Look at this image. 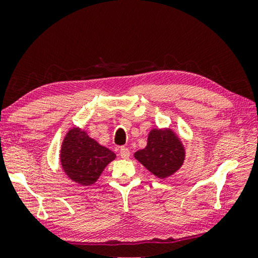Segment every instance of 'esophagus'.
<instances>
[{
	"label": "esophagus",
	"mask_w": 258,
	"mask_h": 258,
	"mask_svg": "<svg viewBox=\"0 0 258 258\" xmlns=\"http://www.w3.org/2000/svg\"><path fill=\"white\" fill-rule=\"evenodd\" d=\"M119 156L122 158H128L130 156V150L126 147L119 148Z\"/></svg>",
	"instance_id": "34e87169"
}]
</instances>
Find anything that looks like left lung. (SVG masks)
I'll return each instance as SVG.
<instances>
[{
  "instance_id": "left-lung-1",
  "label": "left lung",
  "mask_w": 258,
  "mask_h": 258,
  "mask_svg": "<svg viewBox=\"0 0 258 258\" xmlns=\"http://www.w3.org/2000/svg\"><path fill=\"white\" fill-rule=\"evenodd\" d=\"M135 157L155 176L165 178L182 165L184 149L171 130L154 129L148 137L147 147L136 151Z\"/></svg>"
}]
</instances>
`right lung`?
Listing matches in <instances>:
<instances>
[{"label":"right lung","instance_id":"add662e5","mask_svg":"<svg viewBox=\"0 0 258 258\" xmlns=\"http://www.w3.org/2000/svg\"><path fill=\"white\" fill-rule=\"evenodd\" d=\"M116 156L79 128L67 134L62 143L61 163L63 170L73 181L90 185L97 181L101 172Z\"/></svg>","mask_w":258,"mask_h":258}]
</instances>
